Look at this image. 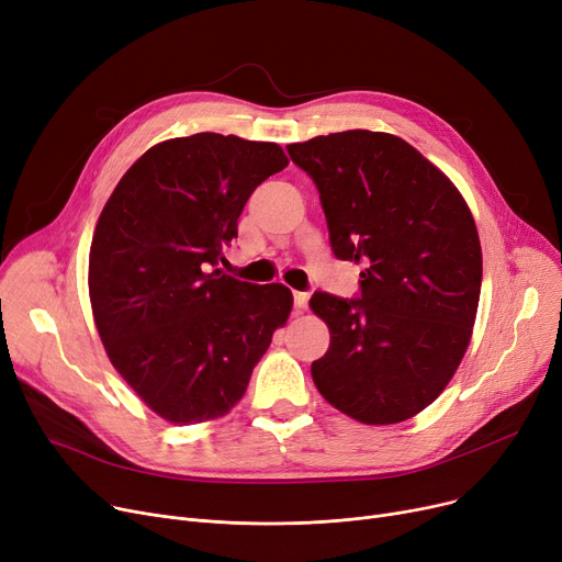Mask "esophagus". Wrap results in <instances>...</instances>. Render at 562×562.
<instances>
[{
	"mask_svg": "<svg viewBox=\"0 0 562 562\" xmlns=\"http://www.w3.org/2000/svg\"><path fill=\"white\" fill-rule=\"evenodd\" d=\"M307 303H310L307 291H293V305H296V310H305Z\"/></svg>",
	"mask_w": 562,
	"mask_h": 562,
	"instance_id": "34e87169",
	"label": "esophagus"
}]
</instances>
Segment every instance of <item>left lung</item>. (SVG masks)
Here are the masks:
<instances>
[{"instance_id": "obj_1", "label": "left lung", "mask_w": 562, "mask_h": 562, "mask_svg": "<svg viewBox=\"0 0 562 562\" xmlns=\"http://www.w3.org/2000/svg\"><path fill=\"white\" fill-rule=\"evenodd\" d=\"M318 189L337 259L362 263L360 296L316 291L330 348L314 385L362 424H398L449 385L474 328L483 255L449 177L398 136L350 130L286 145Z\"/></svg>"}]
</instances>
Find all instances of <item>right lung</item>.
Listing matches in <instances>:
<instances>
[{"label": "right lung", "mask_w": 562, "mask_h": 562, "mask_svg": "<svg viewBox=\"0 0 562 562\" xmlns=\"http://www.w3.org/2000/svg\"><path fill=\"white\" fill-rule=\"evenodd\" d=\"M276 143L202 132L150 147L100 214L88 291L106 356L170 424L223 417L284 326V284L216 266L250 193L286 166Z\"/></svg>", "instance_id": "1"}]
</instances>
